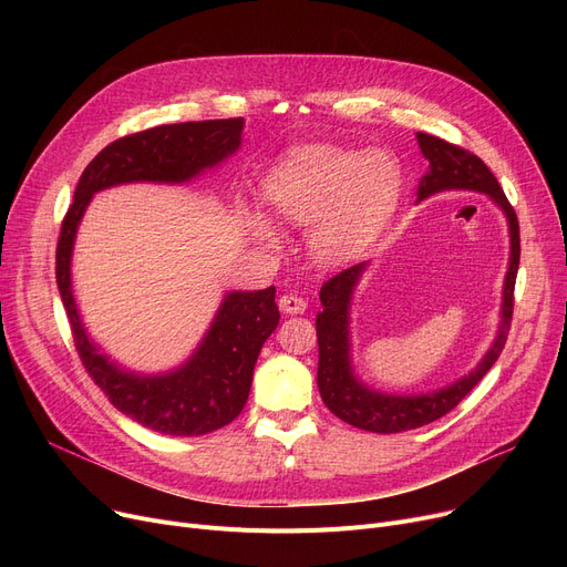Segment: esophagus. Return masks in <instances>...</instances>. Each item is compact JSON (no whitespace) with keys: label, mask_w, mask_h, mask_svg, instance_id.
<instances>
[{"label":"esophagus","mask_w":567,"mask_h":567,"mask_svg":"<svg viewBox=\"0 0 567 567\" xmlns=\"http://www.w3.org/2000/svg\"><path fill=\"white\" fill-rule=\"evenodd\" d=\"M278 306H280V310L287 312V315H301V312H306V308H308L306 299H301L299 293H282L280 299H278Z\"/></svg>","instance_id":"esophagus-1"}]
</instances>
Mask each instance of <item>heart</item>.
Returning a JSON list of instances; mask_svg holds the SVG:
<instances>
[{
  "label": "heart",
  "instance_id": "heart-1",
  "mask_svg": "<svg viewBox=\"0 0 567 567\" xmlns=\"http://www.w3.org/2000/svg\"><path fill=\"white\" fill-rule=\"evenodd\" d=\"M264 195L280 220L312 225L310 248L319 261L340 264L359 255L391 218L400 195V167L381 152L301 146L268 169ZM255 231L276 241L264 218H255Z\"/></svg>",
  "mask_w": 567,
  "mask_h": 567
}]
</instances>
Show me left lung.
<instances>
[{"label": "left lung", "mask_w": 567, "mask_h": 567, "mask_svg": "<svg viewBox=\"0 0 567 567\" xmlns=\"http://www.w3.org/2000/svg\"><path fill=\"white\" fill-rule=\"evenodd\" d=\"M421 152L430 161L427 174L419 184V199H425L441 190H478L489 195L508 216L511 225V266L503 287V308H501V329L498 336L483 359L468 377L455 381L453 385L430 395H383L374 393L353 377L349 363V301L351 291L365 271V264H355L344 268L331 280H326L319 299L323 310L317 315V342H319V368L317 385L323 404L329 406L340 421L377 432V434H395L423 427L434 423L441 415L453 411L478 381L492 370L501 355L505 340L511 333L513 308H515V280L519 268V223L513 204L505 197L498 186L496 176L489 167L471 154L468 148L445 142L436 135L419 133Z\"/></svg>", "instance_id": "left-lung-1"}]
</instances>
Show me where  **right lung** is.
I'll list each match as a JSON object with an SVG mask.
<instances>
[{"label": "right lung", "mask_w": 567, "mask_h": 567, "mask_svg": "<svg viewBox=\"0 0 567 567\" xmlns=\"http://www.w3.org/2000/svg\"><path fill=\"white\" fill-rule=\"evenodd\" d=\"M241 131L244 118L234 116L165 124L114 140L82 172L59 231L56 287L84 370L118 411L161 434H208L244 411L257 355L280 319L276 287L227 293L212 329L184 368L163 377H137L110 363L82 329L71 291L75 229L94 193L128 182H186L234 154Z\"/></svg>", "instance_id": "add662e5"}]
</instances>
